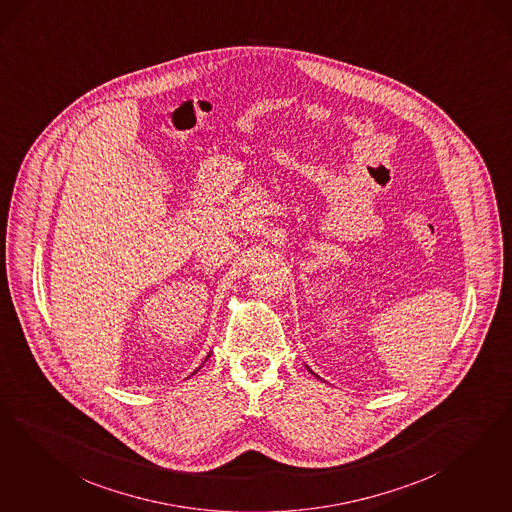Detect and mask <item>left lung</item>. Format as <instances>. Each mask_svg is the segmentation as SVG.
Segmentation results:
<instances>
[{"instance_id": "left-lung-1", "label": "left lung", "mask_w": 512, "mask_h": 512, "mask_svg": "<svg viewBox=\"0 0 512 512\" xmlns=\"http://www.w3.org/2000/svg\"><path fill=\"white\" fill-rule=\"evenodd\" d=\"M307 369H309V367H307ZM309 371H311V369H309ZM311 373H313V371H311ZM314 375V373H313ZM314 377H316V379H320V377H318V375H314Z\"/></svg>"}]
</instances>
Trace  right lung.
<instances>
[{
	"mask_svg": "<svg viewBox=\"0 0 512 512\" xmlns=\"http://www.w3.org/2000/svg\"><path fill=\"white\" fill-rule=\"evenodd\" d=\"M209 356H211V354H209ZM209 356H207V358H209ZM207 358H205V362H207ZM199 369V367H198ZM198 369H196V371H198ZM196 371H194V373H196Z\"/></svg>",
	"mask_w": 512,
	"mask_h": 512,
	"instance_id": "right-lung-1",
	"label": "right lung"
}]
</instances>
